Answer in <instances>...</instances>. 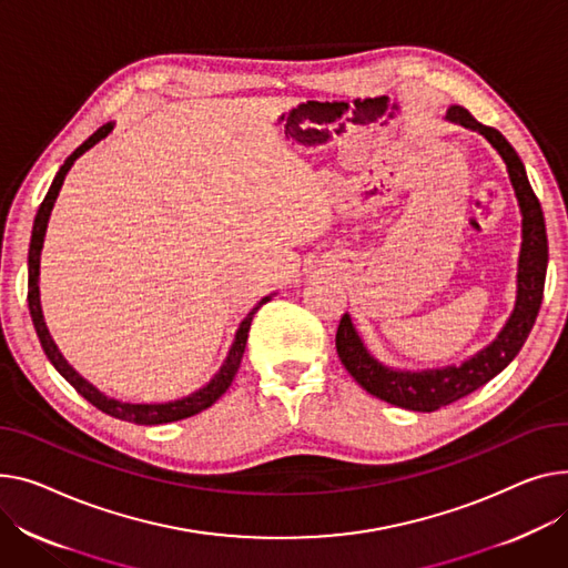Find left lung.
<instances>
[{
  "instance_id": "1",
  "label": "left lung",
  "mask_w": 568,
  "mask_h": 568,
  "mask_svg": "<svg viewBox=\"0 0 568 568\" xmlns=\"http://www.w3.org/2000/svg\"><path fill=\"white\" fill-rule=\"evenodd\" d=\"M447 119L457 121L466 128L479 130L498 148V153L507 162V171L516 189L518 205L523 212V246L518 260L516 308L507 326L494 339V345H488L484 352H479L464 365L429 372H395L384 367L382 363H376L363 347L349 315H343L335 333V349L339 361H343L347 372L369 395L379 397L388 404L423 413L438 410L475 393L516 358L539 315L548 267V237L544 212L530 182H527L523 162L518 160L511 143L496 128L479 123L466 106H449Z\"/></svg>"
}]
</instances>
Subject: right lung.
Listing matches in <instances>:
<instances>
[{
  "label": "right lung",
  "mask_w": 568,
  "mask_h": 568,
  "mask_svg": "<svg viewBox=\"0 0 568 568\" xmlns=\"http://www.w3.org/2000/svg\"><path fill=\"white\" fill-rule=\"evenodd\" d=\"M111 123L102 125L100 130H95L74 153L63 162V166L59 169L48 196L43 199L41 207H38V214H36V221H33V231H31V244H29V292H27V301H29V313H31V320H33V326H36V333H38V339H41V347L45 352V356L50 358V363L59 369V374L63 376V379L78 390L87 402H91L95 408H100L102 413L106 415H113V418L119 420H128V423H134V425H164V423H175V420H184V418H192V415L210 408L225 390L231 388L235 374L240 369V363H242V354H244V347H246V337H248V328H251V322H253V315L267 304L270 296H264L260 304L246 315V320L240 324V331L235 335V343L231 347V354L229 358H225L223 367L219 369V374L214 376V379L201 388L199 393L189 395L184 399H178V402H169V404H128V402H119V399H111L106 395H102L98 388H93L87 379H82V376L74 372L65 361L63 356L59 354L54 339L50 337L48 333V326L43 322V311H41V298H38V267H41V248H43V237H45V229H48V219H50V212L54 207V201L59 196V189L65 180V173L70 171L72 162L78 160L82 153H87V150L91 145H95L100 139H104L109 132H111Z\"/></svg>",
  "instance_id": "obj_1"
}]
</instances>
